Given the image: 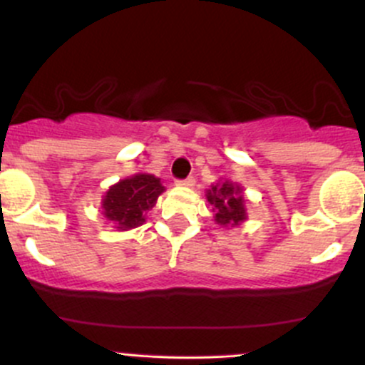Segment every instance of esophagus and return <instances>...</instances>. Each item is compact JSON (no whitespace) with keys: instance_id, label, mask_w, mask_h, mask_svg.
Returning a JSON list of instances; mask_svg holds the SVG:
<instances>
[{"instance_id":"esophagus-1","label":"esophagus","mask_w":365,"mask_h":365,"mask_svg":"<svg viewBox=\"0 0 365 365\" xmlns=\"http://www.w3.org/2000/svg\"><path fill=\"white\" fill-rule=\"evenodd\" d=\"M194 183H195L194 176H189V178H185V180H178V182H176V185H180V187H194Z\"/></svg>"}]
</instances>
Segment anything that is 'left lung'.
I'll list each match as a JSON object with an SVG mask.
<instances>
[{
  "instance_id": "left-lung-1",
  "label": "left lung",
  "mask_w": 365,
  "mask_h": 365,
  "mask_svg": "<svg viewBox=\"0 0 365 365\" xmlns=\"http://www.w3.org/2000/svg\"><path fill=\"white\" fill-rule=\"evenodd\" d=\"M206 201L212 205L215 222L222 227H237L248 218L243 187L231 180H218L206 190Z\"/></svg>"
}]
</instances>
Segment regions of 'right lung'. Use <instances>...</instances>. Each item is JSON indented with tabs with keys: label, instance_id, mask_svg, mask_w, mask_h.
<instances>
[{
	"label": "right lung",
	"instance_id": "add662e5",
	"mask_svg": "<svg viewBox=\"0 0 365 365\" xmlns=\"http://www.w3.org/2000/svg\"><path fill=\"white\" fill-rule=\"evenodd\" d=\"M166 190L160 178L148 173H136L120 180L106 190L101 199L103 215L117 231H131L143 225L147 212L155 206L157 197Z\"/></svg>",
	"mask_w": 365,
	"mask_h": 365
}]
</instances>
